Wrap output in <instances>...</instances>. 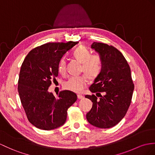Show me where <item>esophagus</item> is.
Wrapping results in <instances>:
<instances>
[{"mask_svg":"<svg viewBox=\"0 0 155 155\" xmlns=\"http://www.w3.org/2000/svg\"><path fill=\"white\" fill-rule=\"evenodd\" d=\"M78 98L79 99H84V96L81 95H78Z\"/></svg>","mask_w":155,"mask_h":155,"instance_id":"1","label":"esophagus"}]
</instances>
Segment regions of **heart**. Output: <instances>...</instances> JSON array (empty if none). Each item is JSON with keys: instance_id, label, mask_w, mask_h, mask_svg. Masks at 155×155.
I'll use <instances>...</instances> for the list:
<instances>
[{"instance_id": "1", "label": "heart", "mask_w": 155, "mask_h": 155, "mask_svg": "<svg viewBox=\"0 0 155 155\" xmlns=\"http://www.w3.org/2000/svg\"><path fill=\"white\" fill-rule=\"evenodd\" d=\"M74 57L81 63V71L88 78L93 80L98 76L103 66V60L99 54H91L87 48L80 46L72 52ZM58 71L61 74L65 73L66 62L64 58H60L58 63ZM87 78L84 75L72 76L64 83L65 89L75 93H81L87 85Z\"/></svg>"}]
</instances>
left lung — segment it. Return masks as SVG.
<instances>
[{
  "instance_id": "obj_1",
  "label": "left lung",
  "mask_w": 155,
  "mask_h": 155,
  "mask_svg": "<svg viewBox=\"0 0 155 155\" xmlns=\"http://www.w3.org/2000/svg\"><path fill=\"white\" fill-rule=\"evenodd\" d=\"M91 48L101 55L103 66L89 90L101 98L85 95L93 103L86 118L94 126L110 128L121 121L130 106L134 89L130 67L121 52L112 45L94 42ZM100 92L105 95L102 96Z\"/></svg>"
}]
</instances>
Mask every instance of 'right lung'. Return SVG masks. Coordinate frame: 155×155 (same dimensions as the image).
<instances>
[{"label":"right lung","instance_id":"obj_1","mask_svg":"<svg viewBox=\"0 0 155 155\" xmlns=\"http://www.w3.org/2000/svg\"><path fill=\"white\" fill-rule=\"evenodd\" d=\"M78 41L48 43L37 47L26 56L19 75L18 91L29 122L43 130L62 126L67 110L77 95L70 91H62L56 98L48 89L58 76V63L66 52Z\"/></svg>","mask_w":155,"mask_h":155}]
</instances>
